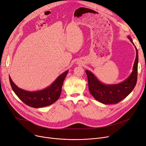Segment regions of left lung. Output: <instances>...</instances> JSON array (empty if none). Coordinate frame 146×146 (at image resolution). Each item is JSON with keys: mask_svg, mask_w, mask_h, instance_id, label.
Here are the masks:
<instances>
[{"mask_svg": "<svg viewBox=\"0 0 146 146\" xmlns=\"http://www.w3.org/2000/svg\"><path fill=\"white\" fill-rule=\"evenodd\" d=\"M131 42L134 45L130 36H128ZM136 50V57L134 61L133 72L127 79L117 84H105L101 83L97 77L90 71L86 73L88 79L89 90L93 98L98 102L105 104H111L118 103L125 98L134 89L136 84L138 70V51Z\"/></svg>", "mask_w": 146, "mask_h": 146, "instance_id": "1", "label": "left lung"}]
</instances>
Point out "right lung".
Returning <instances> with one entry per match:
<instances>
[{"instance_id": "1", "label": "right lung", "mask_w": 146, "mask_h": 146, "mask_svg": "<svg viewBox=\"0 0 146 146\" xmlns=\"http://www.w3.org/2000/svg\"><path fill=\"white\" fill-rule=\"evenodd\" d=\"M67 73V70L63 73L47 88L36 92H29L19 88L10 76L9 81L12 90L23 102L32 108H39L52 104L59 99L62 92V85Z\"/></svg>"}]
</instances>
